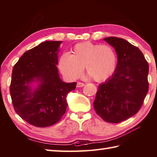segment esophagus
<instances>
[{
  "label": "esophagus",
  "instance_id": "esophagus-1",
  "mask_svg": "<svg viewBox=\"0 0 157 157\" xmlns=\"http://www.w3.org/2000/svg\"><path fill=\"white\" fill-rule=\"evenodd\" d=\"M84 86V84L82 83V82H78L77 83V87H82Z\"/></svg>",
  "mask_w": 157,
  "mask_h": 157
}]
</instances>
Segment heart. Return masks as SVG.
Segmentation results:
<instances>
[{
	"instance_id": "heart-1",
	"label": "heart",
	"mask_w": 157,
	"mask_h": 157,
	"mask_svg": "<svg viewBox=\"0 0 157 157\" xmlns=\"http://www.w3.org/2000/svg\"><path fill=\"white\" fill-rule=\"evenodd\" d=\"M84 66L95 81L105 80L116 69L115 51L108 45L82 42L73 47L71 55L63 53L61 55L58 62L61 73L71 80L82 75Z\"/></svg>"
}]
</instances>
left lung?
<instances>
[{
  "label": "left lung",
  "mask_w": 157,
  "mask_h": 157,
  "mask_svg": "<svg viewBox=\"0 0 157 157\" xmlns=\"http://www.w3.org/2000/svg\"><path fill=\"white\" fill-rule=\"evenodd\" d=\"M104 40L115 48L118 63L112 76L98 86L94 106L105 121L118 123L141 107L148 91L149 66L142 52L125 39L109 36Z\"/></svg>",
  "instance_id": "1"
}]
</instances>
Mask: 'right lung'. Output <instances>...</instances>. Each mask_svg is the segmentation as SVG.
<instances>
[{
    "label": "right lung",
    "mask_w": 157,
    "mask_h": 157,
    "mask_svg": "<svg viewBox=\"0 0 157 157\" xmlns=\"http://www.w3.org/2000/svg\"><path fill=\"white\" fill-rule=\"evenodd\" d=\"M60 41H47L26 51L14 66L10 95L16 112L38 127L51 126L66 112V96L76 82L66 83L59 78L58 52ZM37 86L33 88L32 84Z\"/></svg>",
    "instance_id": "1"
}]
</instances>
